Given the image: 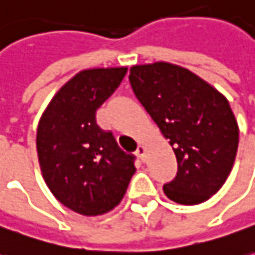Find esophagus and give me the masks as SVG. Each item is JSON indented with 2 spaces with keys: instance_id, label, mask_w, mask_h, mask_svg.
<instances>
[{
  "instance_id": "obj_1",
  "label": "esophagus",
  "mask_w": 255,
  "mask_h": 255,
  "mask_svg": "<svg viewBox=\"0 0 255 255\" xmlns=\"http://www.w3.org/2000/svg\"><path fill=\"white\" fill-rule=\"evenodd\" d=\"M136 155H138V156L141 157L142 160L145 162V155H146V148H145L143 145H139V146H138V149H136Z\"/></svg>"
}]
</instances>
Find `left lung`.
<instances>
[{"label":"left lung","instance_id":"1","mask_svg":"<svg viewBox=\"0 0 255 255\" xmlns=\"http://www.w3.org/2000/svg\"><path fill=\"white\" fill-rule=\"evenodd\" d=\"M129 82L177 159V176L163 186L166 197L181 205L209 200L229 177L239 146L228 99L190 69L166 61L132 65Z\"/></svg>","mask_w":255,"mask_h":255}]
</instances>
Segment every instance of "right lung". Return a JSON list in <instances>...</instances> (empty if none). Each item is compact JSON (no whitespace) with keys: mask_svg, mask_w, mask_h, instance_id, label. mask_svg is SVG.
Here are the masks:
<instances>
[{"mask_svg":"<svg viewBox=\"0 0 255 255\" xmlns=\"http://www.w3.org/2000/svg\"><path fill=\"white\" fill-rule=\"evenodd\" d=\"M126 74L127 67L78 72L57 91L39 120L41 176L55 198L77 214L96 216L114 209L136 170L134 156L96 124V110Z\"/></svg>","mask_w":255,"mask_h":255,"instance_id":"1","label":"right lung"}]
</instances>
